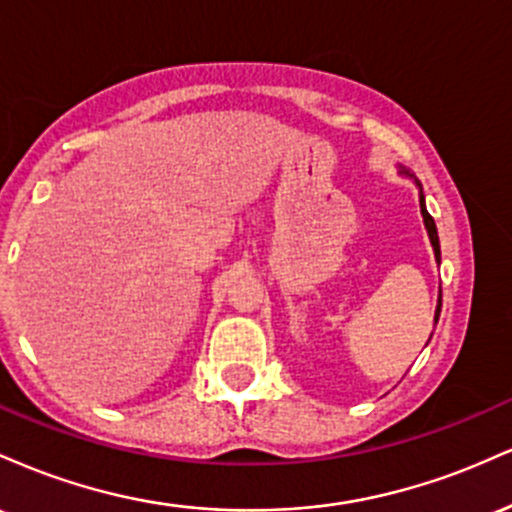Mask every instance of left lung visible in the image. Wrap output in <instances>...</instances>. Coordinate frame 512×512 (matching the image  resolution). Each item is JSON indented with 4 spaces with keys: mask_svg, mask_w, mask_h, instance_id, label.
Segmentation results:
<instances>
[{
    "mask_svg": "<svg viewBox=\"0 0 512 512\" xmlns=\"http://www.w3.org/2000/svg\"><path fill=\"white\" fill-rule=\"evenodd\" d=\"M421 214H424V223L428 228V238H431V245L433 250H436V260L440 262V243H438V231H436V221H433V216L426 211V204H424V195H421ZM440 305L443 301H438V308H436V322H438V315H440Z\"/></svg>",
    "mask_w": 512,
    "mask_h": 512,
    "instance_id": "obj_1",
    "label": "left lung"
}]
</instances>
